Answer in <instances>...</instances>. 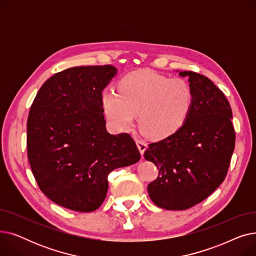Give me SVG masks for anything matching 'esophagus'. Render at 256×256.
<instances>
[{
    "mask_svg": "<svg viewBox=\"0 0 256 256\" xmlns=\"http://www.w3.org/2000/svg\"><path fill=\"white\" fill-rule=\"evenodd\" d=\"M136 144H137V147H138V150H139L141 156H143L144 152H145L146 148H147V144H146L144 141H141V140H138V141L136 142Z\"/></svg>",
    "mask_w": 256,
    "mask_h": 256,
    "instance_id": "1",
    "label": "esophagus"
}]
</instances>
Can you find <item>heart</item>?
<instances>
[{
  "instance_id": "obj_1",
  "label": "heart",
  "mask_w": 256,
  "mask_h": 256,
  "mask_svg": "<svg viewBox=\"0 0 256 256\" xmlns=\"http://www.w3.org/2000/svg\"><path fill=\"white\" fill-rule=\"evenodd\" d=\"M193 90L184 78H169L152 72H134L120 80L118 92L102 96L104 114L116 130L130 128L137 114L139 126L152 139L176 134L193 106Z\"/></svg>"
}]
</instances>
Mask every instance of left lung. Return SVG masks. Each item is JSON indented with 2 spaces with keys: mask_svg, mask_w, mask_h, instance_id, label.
<instances>
[{
  "mask_svg": "<svg viewBox=\"0 0 256 256\" xmlns=\"http://www.w3.org/2000/svg\"><path fill=\"white\" fill-rule=\"evenodd\" d=\"M193 90V106L173 135L144 152L158 176L147 186L158 208L182 210L201 202L223 182L234 150L232 112L222 91L197 72H178Z\"/></svg>",
  "mask_w": 256,
  "mask_h": 256,
  "instance_id": "8db88e82",
  "label": "left lung"
}]
</instances>
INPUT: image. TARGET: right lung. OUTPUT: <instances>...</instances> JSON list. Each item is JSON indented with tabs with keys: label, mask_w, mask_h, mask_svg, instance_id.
<instances>
[{
	"label": "right lung",
	"mask_w": 256,
	"mask_h": 256,
	"mask_svg": "<svg viewBox=\"0 0 256 256\" xmlns=\"http://www.w3.org/2000/svg\"><path fill=\"white\" fill-rule=\"evenodd\" d=\"M116 74L112 65L67 68L46 80L31 106L26 124L31 169L40 190L63 208L98 210L109 174L140 160L130 135H112L106 128L102 96Z\"/></svg>",
	"instance_id": "1"
}]
</instances>
